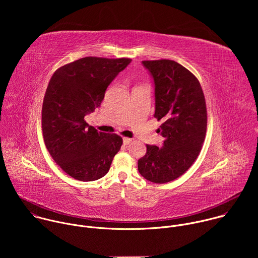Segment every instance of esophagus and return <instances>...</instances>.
Listing matches in <instances>:
<instances>
[{
  "mask_svg": "<svg viewBox=\"0 0 258 258\" xmlns=\"http://www.w3.org/2000/svg\"><path fill=\"white\" fill-rule=\"evenodd\" d=\"M122 141H123V144H124V145H128V144L132 142V139L124 137V138L122 139Z\"/></svg>",
  "mask_w": 258,
  "mask_h": 258,
  "instance_id": "esophagus-1",
  "label": "esophagus"
}]
</instances>
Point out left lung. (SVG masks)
<instances>
[{
    "label": "left lung",
    "instance_id": "left-lung-1",
    "mask_svg": "<svg viewBox=\"0 0 258 258\" xmlns=\"http://www.w3.org/2000/svg\"><path fill=\"white\" fill-rule=\"evenodd\" d=\"M142 63L154 80V117L162 120L158 132L165 140L161 148L146 145L138 169L146 179L165 183L182 175L197 159L206 135V103L199 81L182 65L167 59Z\"/></svg>",
    "mask_w": 258,
    "mask_h": 258
}]
</instances>
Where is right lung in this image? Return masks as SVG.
Segmentation results:
<instances>
[{
  "instance_id": "add662e5",
  "label": "right lung",
  "mask_w": 258,
  "mask_h": 258,
  "mask_svg": "<svg viewBox=\"0 0 258 258\" xmlns=\"http://www.w3.org/2000/svg\"><path fill=\"white\" fill-rule=\"evenodd\" d=\"M131 61L85 57L59 67L52 76L42 108L43 136L54 161L71 177L101 178L120 150V136L98 132L85 116L101 105L108 86Z\"/></svg>"
}]
</instances>
